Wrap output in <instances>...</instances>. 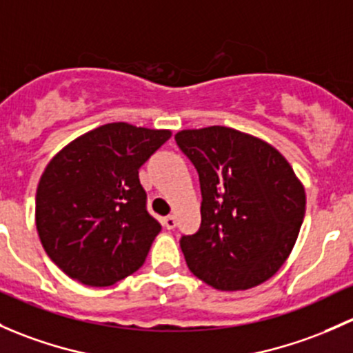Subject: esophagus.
Masks as SVG:
<instances>
[{"label": "esophagus", "instance_id": "esophagus-1", "mask_svg": "<svg viewBox=\"0 0 353 353\" xmlns=\"http://www.w3.org/2000/svg\"><path fill=\"white\" fill-rule=\"evenodd\" d=\"M162 223H164L167 230H172V228H176V218H174L172 214H169V216H165L164 220H162Z\"/></svg>", "mask_w": 353, "mask_h": 353}]
</instances>
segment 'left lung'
Here are the masks:
<instances>
[{
    "label": "left lung",
    "mask_w": 353,
    "mask_h": 353,
    "mask_svg": "<svg viewBox=\"0 0 353 353\" xmlns=\"http://www.w3.org/2000/svg\"><path fill=\"white\" fill-rule=\"evenodd\" d=\"M176 143L198 170L203 196L201 226L181 239L189 270L220 291L265 283L298 239L301 181L281 152L239 130H181Z\"/></svg>",
    "instance_id": "obj_1"
}]
</instances>
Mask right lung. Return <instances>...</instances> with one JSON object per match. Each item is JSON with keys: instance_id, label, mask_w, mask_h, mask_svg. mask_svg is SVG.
<instances>
[{"instance_id": "add662e5", "label": "right lung", "mask_w": 353, "mask_h": 353, "mask_svg": "<svg viewBox=\"0 0 353 353\" xmlns=\"http://www.w3.org/2000/svg\"><path fill=\"white\" fill-rule=\"evenodd\" d=\"M170 130L130 123L98 127L47 164L35 223L47 255L70 279L105 288L139 270L161 223L147 211L139 169Z\"/></svg>"}]
</instances>
